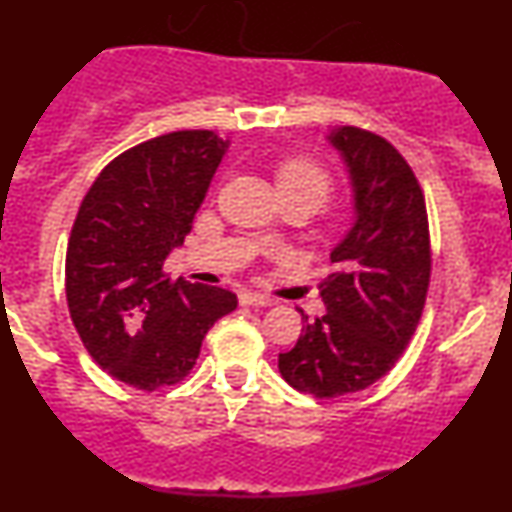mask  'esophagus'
Segmentation results:
<instances>
[{
    "instance_id": "esophagus-1",
    "label": "esophagus",
    "mask_w": 512,
    "mask_h": 512,
    "mask_svg": "<svg viewBox=\"0 0 512 512\" xmlns=\"http://www.w3.org/2000/svg\"><path fill=\"white\" fill-rule=\"evenodd\" d=\"M238 298L243 305H272L274 303L269 296H262V293H252V291H240Z\"/></svg>"
}]
</instances>
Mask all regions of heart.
<instances>
[{
  "mask_svg": "<svg viewBox=\"0 0 512 512\" xmlns=\"http://www.w3.org/2000/svg\"><path fill=\"white\" fill-rule=\"evenodd\" d=\"M276 187L279 190L308 192L322 204L332 195V178L313 158L293 156L281 161L279 168H276Z\"/></svg>",
  "mask_w": 512,
  "mask_h": 512,
  "instance_id": "heart-1",
  "label": "heart"
}]
</instances>
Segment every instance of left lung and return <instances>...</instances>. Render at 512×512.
<instances>
[{"label":"left lung","mask_w":512,"mask_h":512,"mask_svg":"<svg viewBox=\"0 0 512 512\" xmlns=\"http://www.w3.org/2000/svg\"><path fill=\"white\" fill-rule=\"evenodd\" d=\"M349 175L354 219L330 250L334 272L320 284L327 313L279 354L291 387L325 399L366 390L397 363L421 320L428 279L426 202L402 154L378 134L337 127L327 134Z\"/></svg>","instance_id":"left-lung-1"}]
</instances>
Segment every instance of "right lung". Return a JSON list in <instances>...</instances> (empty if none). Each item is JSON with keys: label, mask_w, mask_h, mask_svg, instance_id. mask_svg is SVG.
<instances>
[{"label": "right lung", "mask_w": 512, "mask_h": 512, "mask_svg": "<svg viewBox=\"0 0 512 512\" xmlns=\"http://www.w3.org/2000/svg\"><path fill=\"white\" fill-rule=\"evenodd\" d=\"M228 139L185 129L134 146L81 202L64 264L69 315L93 361L137 390L175 385L236 293L170 281L163 262L192 231Z\"/></svg>", "instance_id": "right-lung-1"}]
</instances>
